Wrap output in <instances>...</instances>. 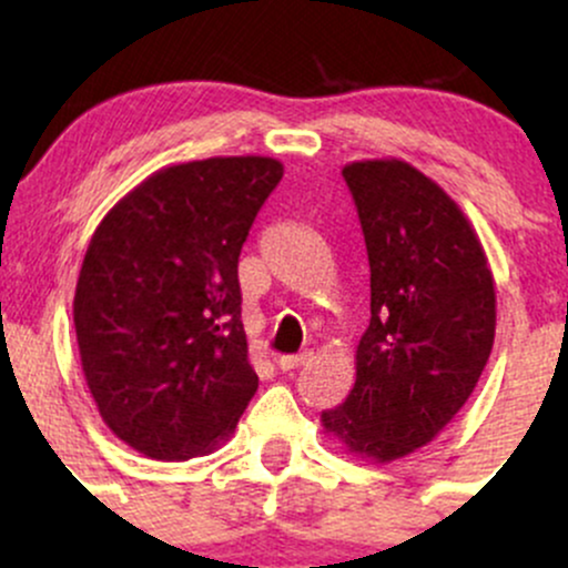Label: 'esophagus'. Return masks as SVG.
Here are the masks:
<instances>
[{"label":"esophagus","instance_id":"1","mask_svg":"<svg viewBox=\"0 0 568 568\" xmlns=\"http://www.w3.org/2000/svg\"><path fill=\"white\" fill-rule=\"evenodd\" d=\"M306 361H310V352H302V355H280L277 366L283 371H293V368L304 366Z\"/></svg>","mask_w":568,"mask_h":568}]
</instances>
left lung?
Masks as SVG:
<instances>
[{
  "label": "left lung",
  "mask_w": 568,
  "mask_h": 568,
  "mask_svg": "<svg viewBox=\"0 0 568 568\" xmlns=\"http://www.w3.org/2000/svg\"><path fill=\"white\" fill-rule=\"evenodd\" d=\"M371 266L355 387L323 410L344 452L393 462L438 438L484 374L497 331L486 251L462 207L403 160L344 165Z\"/></svg>",
  "instance_id": "obj_1"
}]
</instances>
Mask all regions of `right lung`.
<instances>
[{
    "instance_id": "right-lung-1",
    "label": "right lung",
    "mask_w": 568,
    "mask_h": 568,
    "mask_svg": "<svg viewBox=\"0 0 568 568\" xmlns=\"http://www.w3.org/2000/svg\"><path fill=\"white\" fill-rule=\"evenodd\" d=\"M283 179L275 158H207L146 175L90 237L74 291L82 374L106 427L160 462L230 440L258 389L237 258Z\"/></svg>"
}]
</instances>
